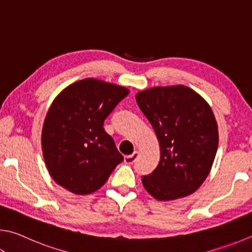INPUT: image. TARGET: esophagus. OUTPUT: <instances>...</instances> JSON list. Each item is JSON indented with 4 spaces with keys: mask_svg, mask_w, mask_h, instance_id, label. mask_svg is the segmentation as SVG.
<instances>
[{
    "mask_svg": "<svg viewBox=\"0 0 252 252\" xmlns=\"http://www.w3.org/2000/svg\"><path fill=\"white\" fill-rule=\"evenodd\" d=\"M139 158V152L138 151H134L133 153L130 154V155H126V157H125V163L126 164H133L136 159H138Z\"/></svg>",
    "mask_w": 252,
    "mask_h": 252,
    "instance_id": "34e87169",
    "label": "esophagus"
}]
</instances>
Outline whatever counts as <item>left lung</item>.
I'll use <instances>...</instances> for the list:
<instances>
[{"label": "left lung", "instance_id": "1", "mask_svg": "<svg viewBox=\"0 0 252 252\" xmlns=\"http://www.w3.org/2000/svg\"><path fill=\"white\" fill-rule=\"evenodd\" d=\"M153 126L161 157L142 184L158 200L185 197L203 184L218 148V126L206 100L186 86L153 87L136 94Z\"/></svg>", "mask_w": 252, "mask_h": 252}]
</instances>
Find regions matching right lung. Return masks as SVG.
Here are the masks:
<instances>
[{
    "label": "right lung",
    "instance_id": "obj_1",
    "mask_svg": "<svg viewBox=\"0 0 252 252\" xmlns=\"http://www.w3.org/2000/svg\"><path fill=\"white\" fill-rule=\"evenodd\" d=\"M129 89L94 78L76 81L48 109L42 149L53 180L77 195L98 190L123 161L103 123Z\"/></svg>",
    "mask_w": 252,
    "mask_h": 252
}]
</instances>
